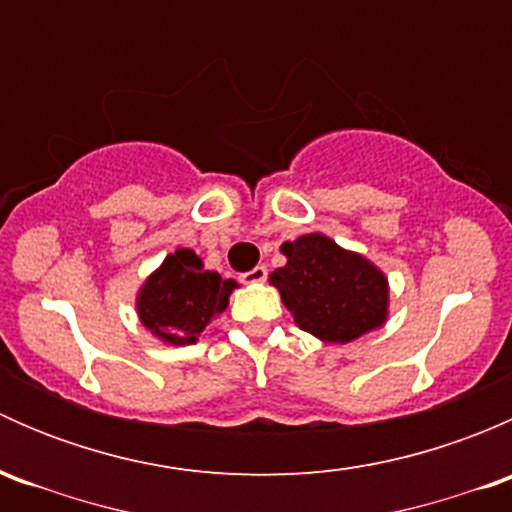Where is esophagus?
Here are the masks:
<instances>
[{
	"mask_svg": "<svg viewBox=\"0 0 512 512\" xmlns=\"http://www.w3.org/2000/svg\"><path fill=\"white\" fill-rule=\"evenodd\" d=\"M267 280V267L265 265H257L252 267L250 272H245L242 275V282H247V285H260V282Z\"/></svg>",
	"mask_w": 512,
	"mask_h": 512,
	"instance_id": "34e87169",
	"label": "esophagus"
}]
</instances>
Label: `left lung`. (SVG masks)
Returning a JSON list of instances; mask_svg holds the SVG:
<instances>
[{"label":"left lung","instance_id":"left-lung-1","mask_svg":"<svg viewBox=\"0 0 512 512\" xmlns=\"http://www.w3.org/2000/svg\"><path fill=\"white\" fill-rule=\"evenodd\" d=\"M285 267L270 275L294 324L327 344H349L389 319V280L364 255L322 232L282 242Z\"/></svg>","mask_w":512,"mask_h":512}]
</instances>
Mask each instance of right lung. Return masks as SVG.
Wrapping results in <instances>:
<instances>
[{
    "mask_svg": "<svg viewBox=\"0 0 512 512\" xmlns=\"http://www.w3.org/2000/svg\"><path fill=\"white\" fill-rule=\"evenodd\" d=\"M235 287V280L205 270L193 250L178 247L138 289V319L163 344H195L200 332L225 312Z\"/></svg>",
    "mask_w": 512,
    "mask_h": 512,
    "instance_id": "right-lung-1",
    "label": "right lung"
}]
</instances>
